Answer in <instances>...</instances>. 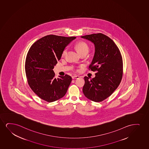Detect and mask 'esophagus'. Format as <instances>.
Returning <instances> with one entry per match:
<instances>
[{"mask_svg": "<svg viewBox=\"0 0 149 149\" xmlns=\"http://www.w3.org/2000/svg\"><path fill=\"white\" fill-rule=\"evenodd\" d=\"M79 77H80L79 76H72V79H78V78H79Z\"/></svg>", "mask_w": 149, "mask_h": 149, "instance_id": "34e87169", "label": "esophagus"}]
</instances>
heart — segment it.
I'll return each mask as SVG.
<instances>
[{
	"label": "heart",
	"mask_w": 149,
	"mask_h": 149,
	"mask_svg": "<svg viewBox=\"0 0 149 149\" xmlns=\"http://www.w3.org/2000/svg\"><path fill=\"white\" fill-rule=\"evenodd\" d=\"M76 47L77 50L78 52L81 54L83 53H86L87 54L89 51V47L86 43L84 41H80L77 43L76 45ZM67 52V49L66 48L64 49V51L62 53V56H65L66 53Z\"/></svg>",
	"instance_id": "1"
}]
</instances>
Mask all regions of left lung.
<instances>
[{
	"label": "left lung",
	"mask_w": 149,
	"mask_h": 149,
	"mask_svg": "<svg viewBox=\"0 0 149 149\" xmlns=\"http://www.w3.org/2000/svg\"><path fill=\"white\" fill-rule=\"evenodd\" d=\"M81 37L95 45V54L89 68L97 72L92 79L84 77L83 93L91 101L102 102L120 84L123 74L122 56L116 44L106 35L97 33Z\"/></svg>",
	"instance_id": "left-lung-1"
}]
</instances>
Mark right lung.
<instances>
[{
	"label": "right lung",
	"instance_id": "1",
	"mask_svg": "<svg viewBox=\"0 0 149 149\" xmlns=\"http://www.w3.org/2000/svg\"><path fill=\"white\" fill-rule=\"evenodd\" d=\"M75 38L47 35L36 41L29 49L25 62L27 81L40 99L52 102L61 99L67 93L71 77L65 75L56 79L53 69L65 47Z\"/></svg>",
	"mask_w": 149,
	"mask_h": 149
}]
</instances>
